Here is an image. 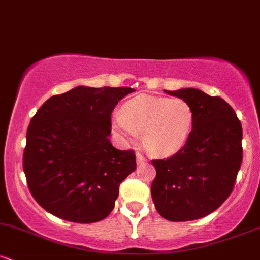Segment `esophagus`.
<instances>
[{
    "label": "esophagus",
    "mask_w": 260,
    "mask_h": 260,
    "mask_svg": "<svg viewBox=\"0 0 260 260\" xmlns=\"http://www.w3.org/2000/svg\"><path fill=\"white\" fill-rule=\"evenodd\" d=\"M136 157H137V164H138V165H142V164L145 162V157L143 156V155L140 153H137Z\"/></svg>",
    "instance_id": "obj_1"
}]
</instances>
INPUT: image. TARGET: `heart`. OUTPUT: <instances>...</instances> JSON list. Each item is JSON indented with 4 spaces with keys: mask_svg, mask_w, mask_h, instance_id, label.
Segmentation results:
<instances>
[{
    "mask_svg": "<svg viewBox=\"0 0 260 260\" xmlns=\"http://www.w3.org/2000/svg\"><path fill=\"white\" fill-rule=\"evenodd\" d=\"M194 113L182 99L138 95L115 112L113 124L124 138L134 140L143 133L145 148L168 156L183 148L193 128Z\"/></svg>",
    "mask_w": 260,
    "mask_h": 260,
    "instance_id": "b5f03b06",
    "label": "heart"
}]
</instances>
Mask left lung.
Segmentation results:
<instances>
[{"mask_svg":"<svg viewBox=\"0 0 260 260\" xmlns=\"http://www.w3.org/2000/svg\"><path fill=\"white\" fill-rule=\"evenodd\" d=\"M164 91L189 104L194 121L180 151L151 161V198L166 220L190 221L213 213L231 194L242 162V126L222 98L194 88Z\"/></svg>","mask_w":260,"mask_h":260,"instance_id":"1","label":"left lung"}]
</instances>
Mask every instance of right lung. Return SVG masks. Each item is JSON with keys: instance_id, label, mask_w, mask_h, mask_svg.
I'll return each instance as SVG.
<instances>
[{"instance_id": "obj_1", "label": "right lung", "mask_w": 260, "mask_h": 260, "mask_svg": "<svg viewBox=\"0 0 260 260\" xmlns=\"http://www.w3.org/2000/svg\"><path fill=\"white\" fill-rule=\"evenodd\" d=\"M132 88L77 86L43 104L26 131L23 170L31 196L67 221L91 223L115 207L136 170L133 150L110 142L111 113Z\"/></svg>"}]
</instances>
